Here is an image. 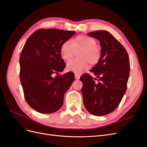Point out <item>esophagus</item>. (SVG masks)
<instances>
[{
    "instance_id": "1",
    "label": "esophagus",
    "mask_w": 147,
    "mask_h": 147,
    "mask_svg": "<svg viewBox=\"0 0 147 147\" xmlns=\"http://www.w3.org/2000/svg\"><path fill=\"white\" fill-rule=\"evenodd\" d=\"M75 78H76V79L78 80L80 78V75L78 74H75Z\"/></svg>"
}]
</instances>
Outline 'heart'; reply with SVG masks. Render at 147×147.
I'll list each match as a JSON object with an SVG mask.
<instances>
[{"instance_id": "b5f03b06", "label": "heart", "mask_w": 147, "mask_h": 147, "mask_svg": "<svg viewBox=\"0 0 147 147\" xmlns=\"http://www.w3.org/2000/svg\"><path fill=\"white\" fill-rule=\"evenodd\" d=\"M80 49L78 53L79 58L70 59L66 65V69L75 73H80L88 68L89 63L94 65L99 63L101 51L97 46V42L92 37L79 35L72 40H67L62 43L60 48L61 57L68 61L72 57L75 50Z\"/></svg>"}]
</instances>
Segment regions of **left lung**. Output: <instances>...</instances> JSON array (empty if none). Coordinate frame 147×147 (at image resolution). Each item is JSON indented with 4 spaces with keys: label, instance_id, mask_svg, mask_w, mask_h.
<instances>
[{
    "label": "left lung",
    "instance_id": "obj_1",
    "mask_svg": "<svg viewBox=\"0 0 147 147\" xmlns=\"http://www.w3.org/2000/svg\"><path fill=\"white\" fill-rule=\"evenodd\" d=\"M88 35L99 41L101 57L90 70L97 78L86 73L80 77L81 92L88 112L100 117L113 112L125 94L130 72L129 59L126 49L107 31L97 30ZM96 79L98 82L95 84Z\"/></svg>",
    "mask_w": 147,
    "mask_h": 147
}]
</instances>
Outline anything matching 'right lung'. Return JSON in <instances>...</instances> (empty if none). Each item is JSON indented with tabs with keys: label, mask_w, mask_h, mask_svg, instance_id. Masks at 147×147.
<instances>
[{
	"label": "right lung",
	"mask_w": 147,
	"mask_h": 147,
	"mask_svg": "<svg viewBox=\"0 0 147 147\" xmlns=\"http://www.w3.org/2000/svg\"><path fill=\"white\" fill-rule=\"evenodd\" d=\"M75 31L40 29L30 35L21 51L20 77L26 101L37 112L52 113L61 109L64 96L75 80L69 72L53 77L65 67L61 58L62 43Z\"/></svg>",
	"instance_id": "right-lung-1"
}]
</instances>
